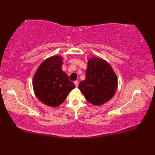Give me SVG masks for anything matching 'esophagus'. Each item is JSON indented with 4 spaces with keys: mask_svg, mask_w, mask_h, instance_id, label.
<instances>
[{
    "mask_svg": "<svg viewBox=\"0 0 155 155\" xmlns=\"http://www.w3.org/2000/svg\"><path fill=\"white\" fill-rule=\"evenodd\" d=\"M74 84H75L76 87H77L78 85V81H75L74 82Z\"/></svg>",
    "mask_w": 155,
    "mask_h": 155,
    "instance_id": "34e87169",
    "label": "esophagus"
}]
</instances>
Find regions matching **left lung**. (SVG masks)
<instances>
[{"mask_svg": "<svg viewBox=\"0 0 155 155\" xmlns=\"http://www.w3.org/2000/svg\"><path fill=\"white\" fill-rule=\"evenodd\" d=\"M117 77L107 61L100 58H90L86 71V78L78 88L87 101L101 105L110 100L117 88Z\"/></svg>", "mask_w": 155, "mask_h": 155, "instance_id": "obj_1", "label": "left lung"}]
</instances>
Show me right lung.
<instances>
[{"mask_svg": "<svg viewBox=\"0 0 155 155\" xmlns=\"http://www.w3.org/2000/svg\"><path fill=\"white\" fill-rule=\"evenodd\" d=\"M62 58L54 56L46 59L40 65L33 77V89L36 96L45 104L57 107L74 89V84L62 70Z\"/></svg>", "mask_w": 155, "mask_h": 155, "instance_id": "right-lung-1", "label": "right lung"}]
</instances>
